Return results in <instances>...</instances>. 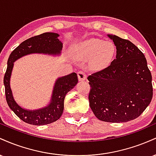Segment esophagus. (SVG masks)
<instances>
[{
	"label": "esophagus",
	"mask_w": 156,
	"mask_h": 156,
	"mask_svg": "<svg viewBox=\"0 0 156 156\" xmlns=\"http://www.w3.org/2000/svg\"><path fill=\"white\" fill-rule=\"evenodd\" d=\"M78 80L80 81H82V80H85L87 79V76L86 74L84 73L83 71H78Z\"/></svg>",
	"instance_id": "1"
}]
</instances>
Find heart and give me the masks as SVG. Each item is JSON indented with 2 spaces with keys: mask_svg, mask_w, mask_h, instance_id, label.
Segmentation results:
<instances>
[{
  "mask_svg": "<svg viewBox=\"0 0 156 156\" xmlns=\"http://www.w3.org/2000/svg\"><path fill=\"white\" fill-rule=\"evenodd\" d=\"M73 53L78 59L89 60V67L98 69L111 63L115 55L116 48L112 42L89 39L77 44Z\"/></svg>",
  "mask_w": 156,
  "mask_h": 156,
  "instance_id": "obj_1",
  "label": "heart"
}]
</instances>
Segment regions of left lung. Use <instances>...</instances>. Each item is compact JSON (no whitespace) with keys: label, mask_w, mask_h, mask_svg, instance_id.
<instances>
[{"label":"left lung","mask_w":156,"mask_h":156,"mask_svg":"<svg viewBox=\"0 0 156 156\" xmlns=\"http://www.w3.org/2000/svg\"><path fill=\"white\" fill-rule=\"evenodd\" d=\"M117 49L107 67L89 76V106L95 117L108 122L137 118L153 98L152 76L142 52L129 40L107 35Z\"/></svg>","instance_id":"obj_1"}]
</instances>
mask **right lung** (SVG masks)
Returning a JSON list of instances; mask_svg holds the SVG:
<instances>
[{
	"instance_id": "right-lung-1",
	"label": "right lung",
	"mask_w": 156,
	"mask_h": 156,
	"mask_svg": "<svg viewBox=\"0 0 156 156\" xmlns=\"http://www.w3.org/2000/svg\"><path fill=\"white\" fill-rule=\"evenodd\" d=\"M59 34L47 32L29 38L17 46L12 52L8 62L7 69L3 78L6 102L11 110L25 122L34 125H44L58 120L64 111V101L68 92L78 83V76L73 73L67 76L59 77L55 80L50 102L44 107L30 110L23 108L16 102L10 87V79L14 62L25 55L39 53L50 55H60L63 43L58 39Z\"/></svg>"
}]
</instances>
